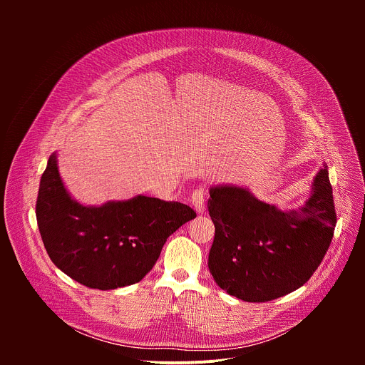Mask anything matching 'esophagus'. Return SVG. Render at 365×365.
<instances>
[{"instance_id": "esophagus-1", "label": "esophagus", "mask_w": 365, "mask_h": 365, "mask_svg": "<svg viewBox=\"0 0 365 365\" xmlns=\"http://www.w3.org/2000/svg\"><path fill=\"white\" fill-rule=\"evenodd\" d=\"M192 205L197 214H203L206 211L205 207V193L202 187H197L192 193Z\"/></svg>"}]
</instances>
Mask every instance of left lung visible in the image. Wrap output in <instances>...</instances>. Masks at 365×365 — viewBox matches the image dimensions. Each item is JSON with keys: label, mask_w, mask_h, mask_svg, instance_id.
<instances>
[{"label": "left lung", "mask_w": 365, "mask_h": 365, "mask_svg": "<svg viewBox=\"0 0 365 365\" xmlns=\"http://www.w3.org/2000/svg\"><path fill=\"white\" fill-rule=\"evenodd\" d=\"M210 195L215 238L207 267L228 294L269 302L302 287L315 273L336 225L325 163L297 210L283 211L237 185H214Z\"/></svg>", "instance_id": "left-lung-1"}]
</instances>
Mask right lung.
Wrapping results in <instances>:
<instances>
[{"label":"right lung","instance_id":"1","mask_svg":"<svg viewBox=\"0 0 365 365\" xmlns=\"http://www.w3.org/2000/svg\"><path fill=\"white\" fill-rule=\"evenodd\" d=\"M36 217L59 270L86 287L113 290L138 283L168 238L196 214L185 203L144 195L82 205L65 186L55 151L40 179Z\"/></svg>","mask_w":365,"mask_h":365}]
</instances>
